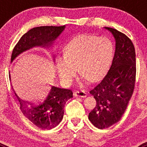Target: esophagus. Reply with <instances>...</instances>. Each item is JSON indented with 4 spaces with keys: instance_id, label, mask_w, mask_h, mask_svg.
Segmentation results:
<instances>
[{
    "instance_id": "obj_1",
    "label": "esophagus",
    "mask_w": 147,
    "mask_h": 147,
    "mask_svg": "<svg viewBox=\"0 0 147 147\" xmlns=\"http://www.w3.org/2000/svg\"><path fill=\"white\" fill-rule=\"evenodd\" d=\"M75 96H80L82 97V98H85L87 96V94L85 91H83V90H80V91H76L74 92V93Z\"/></svg>"
}]
</instances>
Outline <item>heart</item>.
Masks as SVG:
<instances>
[{"instance_id":"1","label":"heart","mask_w":147,"mask_h":147,"mask_svg":"<svg viewBox=\"0 0 147 147\" xmlns=\"http://www.w3.org/2000/svg\"><path fill=\"white\" fill-rule=\"evenodd\" d=\"M113 54L112 42L107 38L82 34L71 40L58 58L57 69L62 82L70 85L78 72L84 82H99L105 77Z\"/></svg>"}]
</instances>
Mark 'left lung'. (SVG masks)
<instances>
[{"mask_svg":"<svg viewBox=\"0 0 147 147\" xmlns=\"http://www.w3.org/2000/svg\"><path fill=\"white\" fill-rule=\"evenodd\" d=\"M115 40L112 65L101 82L90 91L96 101L89 113L90 121L103 129L117 123L127 109L136 82V51L133 43L124 34L105 27Z\"/></svg>","mask_w":147,"mask_h":147,"instance_id":"obj_1","label":"left lung"}]
</instances>
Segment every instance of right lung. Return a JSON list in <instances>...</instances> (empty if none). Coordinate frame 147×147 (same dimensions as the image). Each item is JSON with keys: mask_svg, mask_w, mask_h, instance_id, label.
Listing matches in <instances>:
<instances>
[{"mask_svg": "<svg viewBox=\"0 0 147 147\" xmlns=\"http://www.w3.org/2000/svg\"><path fill=\"white\" fill-rule=\"evenodd\" d=\"M65 28V26H51L36 27L30 29L22 36L13 49L11 62L20 54L32 48L49 49L51 47ZM9 80L11 81L10 74ZM14 93L19 102L20 109L23 115L32 124L43 129H52L59 124L64 115L66 102L73 97V92L71 90L54 86L51 87L49 93L42 98L31 102L20 98L15 90Z\"/></svg>", "mask_w": 147, "mask_h": 147, "instance_id": "obj_1", "label": "right lung"}]
</instances>
